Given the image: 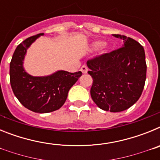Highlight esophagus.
I'll return each instance as SVG.
<instances>
[{
	"label": "esophagus",
	"mask_w": 160,
	"mask_h": 160,
	"mask_svg": "<svg viewBox=\"0 0 160 160\" xmlns=\"http://www.w3.org/2000/svg\"><path fill=\"white\" fill-rule=\"evenodd\" d=\"M81 71L83 73H87V72H88V67L84 65V66H82L81 67Z\"/></svg>",
	"instance_id": "1"
}]
</instances>
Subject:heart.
<instances>
[{"mask_svg":"<svg viewBox=\"0 0 160 160\" xmlns=\"http://www.w3.org/2000/svg\"><path fill=\"white\" fill-rule=\"evenodd\" d=\"M102 46V43L101 42H93V44H92V47L94 48V49H98V48L101 47ZM102 47L105 48L106 47L105 45H103Z\"/></svg>","mask_w":160,"mask_h":160,"instance_id":"b5f03b06","label":"heart"}]
</instances>
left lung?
Masks as SVG:
<instances>
[{
	"label": "left lung",
	"instance_id": "obj_1",
	"mask_svg": "<svg viewBox=\"0 0 160 160\" xmlns=\"http://www.w3.org/2000/svg\"><path fill=\"white\" fill-rule=\"evenodd\" d=\"M121 48L87 61L93 78L90 95L103 111H123L138 100L147 75L145 52L140 44L124 35Z\"/></svg>",
	"mask_w": 160,
	"mask_h": 160
}]
</instances>
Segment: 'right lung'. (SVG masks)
<instances>
[{
  "instance_id": "right-lung-1",
  "label": "right lung",
  "mask_w": 160,
  "mask_h": 160,
  "mask_svg": "<svg viewBox=\"0 0 160 160\" xmlns=\"http://www.w3.org/2000/svg\"><path fill=\"white\" fill-rule=\"evenodd\" d=\"M44 33L28 38L18 45L9 66L10 84L14 94L25 108L36 113H49L62 107L68 92L82 76V72L58 70L53 74L34 77L25 71L23 61L27 49Z\"/></svg>"
}]
</instances>
